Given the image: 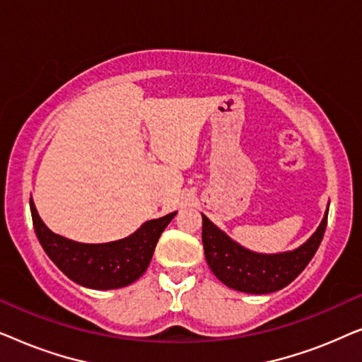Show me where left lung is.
<instances>
[{"label": "left lung", "mask_w": 362, "mask_h": 362, "mask_svg": "<svg viewBox=\"0 0 362 362\" xmlns=\"http://www.w3.org/2000/svg\"><path fill=\"white\" fill-rule=\"evenodd\" d=\"M328 211L313 235L293 252L264 255L235 244L202 214V245L209 269L222 284L245 293H272L291 284L313 259L323 239Z\"/></svg>", "instance_id": "left-lung-1"}]
</instances>
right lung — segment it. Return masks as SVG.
<instances>
[{"instance_id":"right-lung-1","label":"right lung","mask_w":362,"mask_h":362,"mask_svg":"<svg viewBox=\"0 0 362 362\" xmlns=\"http://www.w3.org/2000/svg\"><path fill=\"white\" fill-rule=\"evenodd\" d=\"M34 230L54 264L76 284L93 290H113L133 284L145 274L161 232L176 212L148 221L135 234L108 244H81L57 235L39 217L33 199Z\"/></svg>"}]
</instances>
